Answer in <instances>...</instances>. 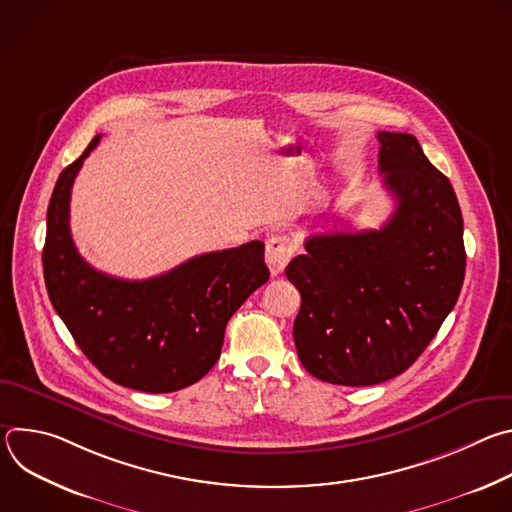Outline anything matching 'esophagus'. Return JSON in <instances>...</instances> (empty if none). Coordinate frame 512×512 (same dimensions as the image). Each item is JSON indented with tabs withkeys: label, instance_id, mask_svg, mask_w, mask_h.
I'll return each instance as SVG.
<instances>
[{
	"label": "esophagus",
	"instance_id": "obj_1",
	"mask_svg": "<svg viewBox=\"0 0 512 512\" xmlns=\"http://www.w3.org/2000/svg\"><path fill=\"white\" fill-rule=\"evenodd\" d=\"M294 253H296V245L291 243L289 237L273 235L271 239H267L265 261H267L271 275H279L285 269V265L289 263V259L294 257Z\"/></svg>",
	"mask_w": 512,
	"mask_h": 512
}]
</instances>
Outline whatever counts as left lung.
Instances as JSON below:
<instances>
[{"instance_id": "8db88e82", "label": "left lung", "mask_w": 512, "mask_h": 512, "mask_svg": "<svg viewBox=\"0 0 512 512\" xmlns=\"http://www.w3.org/2000/svg\"><path fill=\"white\" fill-rule=\"evenodd\" d=\"M379 170L395 198L381 229L306 239L287 279L302 294L294 342L304 369L346 387L405 373L458 302L464 221L450 180L409 133L379 131Z\"/></svg>"}]
</instances>
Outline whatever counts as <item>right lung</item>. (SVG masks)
<instances>
[{
    "mask_svg": "<svg viewBox=\"0 0 512 512\" xmlns=\"http://www.w3.org/2000/svg\"><path fill=\"white\" fill-rule=\"evenodd\" d=\"M99 139L60 172L48 204L42 251L48 298L107 379L143 393H172L214 367L227 322L267 283L265 245L251 241L198 255L141 281L93 269L72 243L68 212L72 182Z\"/></svg>",
    "mask_w": 512,
    "mask_h": 512,
    "instance_id": "add662e5",
    "label": "right lung"
}]
</instances>
